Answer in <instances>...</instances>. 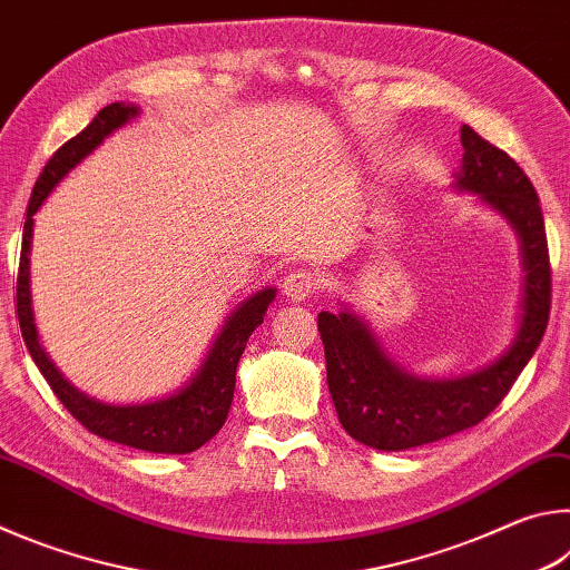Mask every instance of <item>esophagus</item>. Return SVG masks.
Returning a JSON list of instances; mask_svg holds the SVG:
<instances>
[{
	"label": "esophagus",
	"mask_w": 570,
	"mask_h": 570,
	"mask_svg": "<svg viewBox=\"0 0 570 570\" xmlns=\"http://www.w3.org/2000/svg\"><path fill=\"white\" fill-rule=\"evenodd\" d=\"M316 288H320V276L314 272H306V268H296L284 282V294L292 302H306L308 296L316 294Z\"/></svg>",
	"instance_id": "34e87169"
}]
</instances>
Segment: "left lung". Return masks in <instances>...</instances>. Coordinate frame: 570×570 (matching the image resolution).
Listing matches in <instances>:
<instances>
[{
    "label": "left lung",
    "mask_w": 570,
    "mask_h": 570,
    "mask_svg": "<svg viewBox=\"0 0 570 570\" xmlns=\"http://www.w3.org/2000/svg\"><path fill=\"white\" fill-rule=\"evenodd\" d=\"M458 190L475 196L515 230L523 302L515 340L493 362L460 377H420L382 350L377 334L350 306L320 314L326 384L342 428L374 450H410L475 428L513 387L535 354L551 314V262L540 200L518 163L462 125Z\"/></svg>",
    "instance_id": "left-lung-1"
}]
</instances>
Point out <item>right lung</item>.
Segmentation results:
<instances>
[{"mask_svg": "<svg viewBox=\"0 0 570 570\" xmlns=\"http://www.w3.org/2000/svg\"><path fill=\"white\" fill-rule=\"evenodd\" d=\"M140 115V108L132 102H112L102 108L95 120L72 140L55 153L50 163L42 168L40 178L35 183L30 206H27V220L22 230V256H19V276H17V316L19 330H22L24 344L30 350L35 364L40 366L42 377L50 382L67 412L88 428L92 435L110 442H120L135 450L146 452H166V455H186L216 435L228 417L230 402L236 390V366L240 354L246 350L248 336L256 326L264 324V314L268 304L274 302L276 288L266 286L262 292L244 298L234 312H230L220 332L210 344L208 354L196 370V374L178 387L173 394L160 400L135 402V404H110L85 394L65 380L55 362L47 356L37 334L35 312H32V288H30V254H32V234H35V214L42 208L45 198L55 190L67 173L90 156L95 148L102 146L105 138L128 125Z\"/></svg>", "mask_w": 570, "mask_h": 570, "instance_id": "obj_1", "label": "right lung"}]
</instances>
